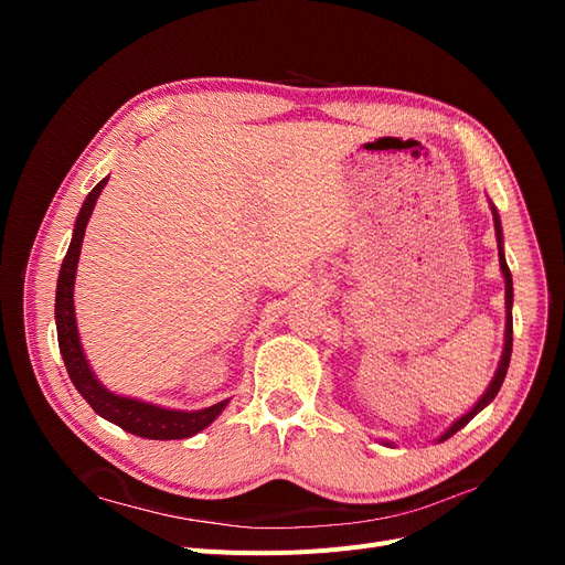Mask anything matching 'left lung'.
Returning <instances> with one entry per match:
<instances>
[{
    "label": "left lung",
    "mask_w": 565,
    "mask_h": 565,
    "mask_svg": "<svg viewBox=\"0 0 565 565\" xmlns=\"http://www.w3.org/2000/svg\"><path fill=\"white\" fill-rule=\"evenodd\" d=\"M492 210V221H494V235H498V252H500V268H502V276H504V301H507V328H504V349H502V358H500V365H498V372H494V377L490 382V386L486 388V393L481 398H478V403L469 409L467 415H461L457 422H452L450 429L446 434H440L438 443L448 440L450 436H455L461 426H467L478 413L486 405L492 403V398L498 396V391L507 377V370H509V361H511V344H514V320H511V303H514V285H511V273H509V266H507V259H504V237H502V224H500V214L498 210H494V204H490ZM388 446V443H386Z\"/></svg>",
    "instance_id": "8db88e82"
}]
</instances>
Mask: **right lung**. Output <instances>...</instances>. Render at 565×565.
<instances>
[{"mask_svg":"<svg viewBox=\"0 0 565 565\" xmlns=\"http://www.w3.org/2000/svg\"><path fill=\"white\" fill-rule=\"evenodd\" d=\"M108 183V177L98 181L94 191L84 200L82 210L75 221L73 241L65 252V259L61 264L58 285H56V332H58V349L63 355V363L67 374L75 384V388L82 393V398L87 401L94 413L104 419L117 424L119 429H125L134 436L152 438V440H177V438H191L198 431L207 429V426L224 413L228 405V398L221 401L212 407L204 409H167L152 403L136 401L129 396H117V393L108 391L104 384L96 380V374L89 367L87 355L79 344L77 320H75V301H73V287H75V273L79 262V249L84 241V228L89 224V216L94 212V204Z\"/></svg>","mask_w":565,"mask_h":565,"instance_id":"right-lung-1","label":"right lung"}]
</instances>
